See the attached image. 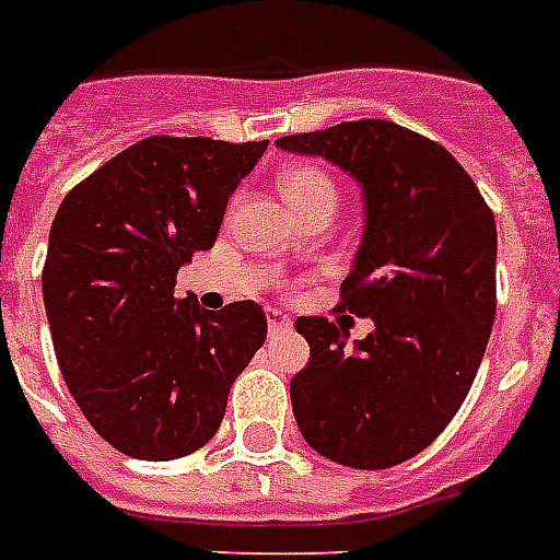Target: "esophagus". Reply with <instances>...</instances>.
Masks as SVG:
<instances>
[{"label":"esophagus","instance_id":"esophagus-1","mask_svg":"<svg viewBox=\"0 0 560 560\" xmlns=\"http://www.w3.org/2000/svg\"><path fill=\"white\" fill-rule=\"evenodd\" d=\"M290 325H293V319L288 314H281L279 307H267V328H270V334L290 331Z\"/></svg>","mask_w":560,"mask_h":560}]
</instances>
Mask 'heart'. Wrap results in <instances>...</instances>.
I'll return each instance as SVG.
<instances>
[{
    "label": "heart",
    "instance_id": "1",
    "mask_svg": "<svg viewBox=\"0 0 560 560\" xmlns=\"http://www.w3.org/2000/svg\"><path fill=\"white\" fill-rule=\"evenodd\" d=\"M279 191L296 218H305L316 209H337V186L325 171L314 165H296L279 174Z\"/></svg>",
    "mask_w": 560,
    "mask_h": 560
}]
</instances>
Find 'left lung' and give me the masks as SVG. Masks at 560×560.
Returning <instances> with one entry per match:
<instances>
[{
    "label": "left lung",
    "instance_id": "left-lung-1",
    "mask_svg": "<svg viewBox=\"0 0 560 560\" xmlns=\"http://www.w3.org/2000/svg\"><path fill=\"white\" fill-rule=\"evenodd\" d=\"M276 144L325 156L363 188V244L337 307L374 323L349 349V331L299 316L311 360L290 381L293 416L325 459L392 468L451 424L477 377L497 314L494 214L442 144L395 121H342Z\"/></svg>",
    "mask_w": 560,
    "mask_h": 560
}]
</instances>
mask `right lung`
Segmentation results:
<instances>
[{
    "label": "right lung",
    "mask_w": 560,
    "mask_h": 560,
    "mask_svg": "<svg viewBox=\"0 0 560 560\" xmlns=\"http://www.w3.org/2000/svg\"><path fill=\"white\" fill-rule=\"evenodd\" d=\"M267 142L151 136L66 194L43 302L57 366L95 433L133 459L188 456L218 433L229 389L267 337L249 299L202 311L177 272L211 249Z\"/></svg>",
    "instance_id": "1"
}]
</instances>
